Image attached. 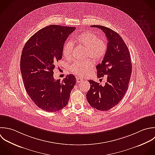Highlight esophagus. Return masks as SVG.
Returning <instances> with one entry per match:
<instances>
[{
  "label": "esophagus",
  "instance_id": "esophagus-1",
  "mask_svg": "<svg viewBox=\"0 0 155 155\" xmlns=\"http://www.w3.org/2000/svg\"><path fill=\"white\" fill-rule=\"evenodd\" d=\"M76 79H77V83H80V82H81V81L83 80V78H82L78 77H76Z\"/></svg>",
  "mask_w": 155,
  "mask_h": 155
}]
</instances>
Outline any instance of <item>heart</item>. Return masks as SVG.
Segmentation results:
<instances>
[{"label":"heart","instance_id":"1","mask_svg":"<svg viewBox=\"0 0 155 155\" xmlns=\"http://www.w3.org/2000/svg\"><path fill=\"white\" fill-rule=\"evenodd\" d=\"M75 41L86 48V56L95 60H101L105 55L107 45L105 40L99 38L98 36L91 32H82L75 37ZM73 51V44L70 41L64 43L62 49L63 56L67 59H71ZM94 67V63L91 59L84 61H76L71 66L72 73L79 76L87 74Z\"/></svg>","mask_w":155,"mask_h":155}]
</instances>
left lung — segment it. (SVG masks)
I'll list each match as a JSON object with an SVG mask.
<instances>
[{
    "label": "left lung",
    "instance_id": "left-lung-1",
    "mask_svg": "<svg viewBox=\"0 0 155 155\" xmlns=\"http://www.w3.org/2000/svg\"><path fill=\"white\" fill-rule=\"evenodd\" d=\"M105 34L108 42L106 53L97 66L98 78L107 76L104 86L89 80L91 87L86 94L90 106L97 110H108L117 105L124 97L132 74L129 49L122 37L114 30L101 25H91Z\"/></svg>",
    "mask_w": 155,
    "mask_h": 155
}]
</instances>
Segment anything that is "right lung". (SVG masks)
Wrapping results in <instances>:
<instances>
[{"label": "right lung", "mask_w": 155, "mask_h": 155, "mask_svg": "<svg viewBox=\"0 0 155 155\" xmlns=\"http://www.w3.org/2000/svg\"><path fill=\"white\" fill-rule=\"evenodd\" d=\"M76 28L51 25L35 32L22 50L20 71L26 91L41 109L54 112L68 103L75 77L68 75L62 81L54 78L55 64L61 60L62 49Z\"/></svg>", "instance_id": "right-lung-1"}]
</instances>
